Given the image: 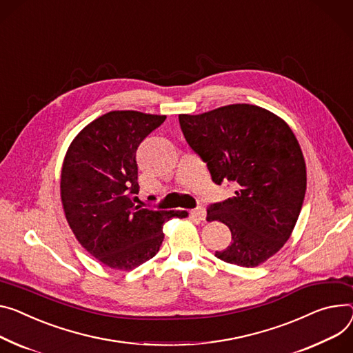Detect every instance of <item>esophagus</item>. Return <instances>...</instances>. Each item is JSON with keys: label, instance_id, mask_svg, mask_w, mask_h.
I'll return each instance as SVG.
<instances>
[{"label": "esophagus", "instance_id": "esophagus-1", "mask_svg": "<svg viewBox=\"0 0 353 353\" xmlns=\"http://www.w3.org/2000/svg\"><path fill=\"white\" fill-rule=\"evenodd\" d=\"M191 216H192V218L198 219V221H205V218H206V210H205V208L199 206V208L191 210Z\"/></svg>", "mask_w": 353, "mask_h": 353}]
</instances>
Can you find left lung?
Segmentation results:
<instances>
[{"label": "left lung", "instance_id": "left-lung-1", "mask_svg": "<svg viewBox=\"0 0 353 353\" xmlns=\"http://www.w3.org/2000/svg\"><path fill=\"white\" fill-rule=\"evenodd\" d=\"M185 140L206 162L212 181L234 185V195L208 208V222L232 232L230 245L214 256L256 267L290 239L300 216L307 170L288 124L253 104H230L212 112L179 114Z\"/></svg>", "mask_w": 353, "mask_h": 353}]
</instances>
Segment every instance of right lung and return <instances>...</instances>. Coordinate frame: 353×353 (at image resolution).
I'll return each instance as SVG.
<instances>
[{
  "label": "right lung",
  "mask_w": 353,
  "mask_h": 353,
  "mask_svg": "<svg viewBox=\"0 0 353 353\" xmlns=\"http://www.w3.org/2000/svg\"><path fill=\"white\" fill-rule=\"evenodd\" d=\"M167 116L110 112L80 131L63 159L61 198L76 239L93 257L116 270H132L162 245V226L186 212L135 205L139 167L135 152Z\"/></svg>",
  "instance_id": "right-lung-1"
}]
</instances>
